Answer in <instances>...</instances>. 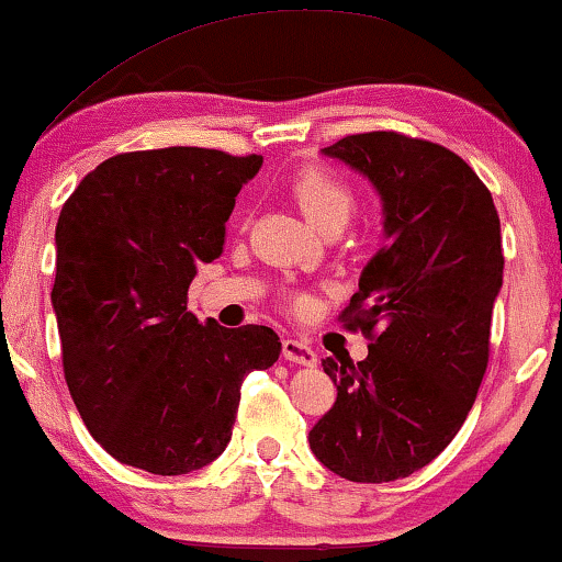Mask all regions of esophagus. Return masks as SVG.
Here are the masks:
<instances>
[{"instance_id": "1", "label": "esophagus", "mask_w": 562, "mask_h": 562, "mask_svg": "<svg viewBox=\"0 0 562 562\" xmlns=\"http://www.w3.org/2000/svg\"><path fill=\"white\" fill-rule=\"evenodd\" d=\"M283 358H286L289 363H299V366L317 363V352L302 340H283Z\"/></svg>"}]
</instances>
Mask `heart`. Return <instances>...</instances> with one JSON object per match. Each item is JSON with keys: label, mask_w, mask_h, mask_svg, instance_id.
<instances>
[{"label": "heart", "mask_w": 562, "mask_h": 562, "mask_svg": "<svg viewBox=\"0 0 562 562\" xmlns=\"http://www.w3.org/2000/svg\"><path fill=\"white\" fill-rule=\"evenodd\" d=\"M294 196L317 229L329 225L333 220L348 222L352 206H356V194L348 183L337 179L335 173L322 171V168H310V171L296 176Z\"/></svg>", "instance_id": "obj_1"}]
</instances>
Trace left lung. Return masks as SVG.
<instances>
[{
	"mask_svg": "<svg viewBox=\"0 0 562 562\" xmlns=\"http://www.w3.org/2000/svg\"><path fill=\"white\" fill-rule=\"evenodd\" d=\"M322 153L379 191L386 245L340 317L371 337L368 358L322 360L337 398L310 448L348 481L406 479L448 448L479 394L504 279L502 225L491 191L442 145L363 133Z\"/></svg>",
	"mask_w": 562,
	"mask_h": 562,
	"instance_id": "1",
	"label": "left lung"
}]
</instances>
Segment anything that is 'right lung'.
I'll list each match as a JSON object with an SVG mask.
<instances>
[{"label":"right lung","instance_id":"add662e5","mask_svg":"<svg viewBox=\"0 0 562 562\" xmlns=\"http://www.w3.org/2000/svg\"><path fill=\"white\" fill-rule=\"evenodd\" d=\"M260 166L263 156L183 145L120 153L60 210L50 302L66 383L120 463L156 475L210 465L233 437L245 375L279 360L271 327L202 325L187 310Z\"/></svg>","mask_w":562,"mask_h":562}]
</instances>
